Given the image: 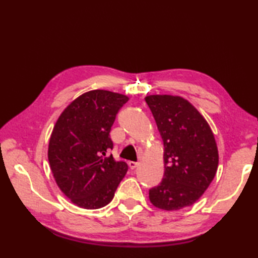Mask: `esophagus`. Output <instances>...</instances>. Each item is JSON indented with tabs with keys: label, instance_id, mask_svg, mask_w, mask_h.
<instances>
[{
	"label": "esophagus",
	"instance_id": "34e87169",
	"mask_svg": "<svg viewBox=\"0 0 258 258\" xmlns=\"http://www.w3.org/2000/svg\"><path fill=\"white\" fill-rule=\"evenodd\" d=\"M128 166L131 169H135L139 166V163H137V161H128Z\"/></svg>",
	"mask_w": 258,
	"mask_h": 258
}]
</instances>
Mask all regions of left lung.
<instances>
[{
	"mask_svg": "<svg viewBox=\"0 0 258 258\" xmlns=\"http://www.w3.org/2000/svg\"><path fill=\"white\" fill-rule=\"evenodd\" d=\"M164 142L163 181L149 190L154 206L178 211L202 197L215 176L218 151L211 127L190 102L173 95L146 98Z\"/></svg>",
	"mask_w": 258,
	"mask_h": 258,
	"instance_id": "8db88e82",
	"label": "left lung"
}]
</instances>
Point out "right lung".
<instances>
[{
  "instance_id": "obj_1",
  "label": "right lung",
  "mask_w": 258,
  "mask_h": 258,
  "mask_svg": "<svg viewBox=\"0 0 258 258\" xmlns=\"http://www.w3.org/2000/svg\"><path fill=\"white\" fill-rule=\"evenodd\" d=\"M126 95L94 90L61 113L52 131L49 163L60 190L78 207L98 209L111 202L128 166L116 161L110 131Z\"/></svg>"
}]
</instances>
